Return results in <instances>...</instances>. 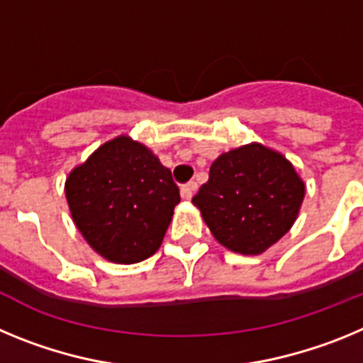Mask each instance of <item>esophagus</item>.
Wrapping results in <instances>:
<instances>
[{
	"label": "esophagus",
	"instance_id": "obj_1",
	"mask_svg": "<svg viewBox=\"0 0 363 363\" xmlns=\"http://www.w3.org/2000/svg\"><path fill=\"white\" fill-rule=\"evenodd\" d=\"M196 189H198L196 182H189V184H185L184 187H182V198H184V200H191Z\"/></svg>",
	"mask_w": 363,
	"mask_h": 363
}]
</instances>
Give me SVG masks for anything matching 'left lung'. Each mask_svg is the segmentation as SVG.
Returning <instances> with one entry per match:
<instances>
[{
	"label": "left lung",
	"mask_w": 363,
	"mask_h": 363,
	"mask_svg": "<svg viewBox=\"0 0 363 363\" xmlns=\"http://www.w3.org/2000/svg\"><path fill=\"white\" fill-rule=\"evenodd\" d=\"M306 185L293 163L262 143L218 156L192 203L229 251L262 255L293 227Z\"/></svg>",
	"instance_id": "left-lung-1"
}]
</instances>
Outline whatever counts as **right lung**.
Listing matches in <instances>:
<instances>
[{"mask_svg":"<svg viewBox=\"0 0 363 363\" xmlns=\"http://www.w3.org/2000/svg\"><path fill=\"white\" fill-rule=\"evenodd\" d=\"M65 196L86 243L108 262L129 265L160 249L179 189L152 150L123 134L74 167Z\"/></svg>","mask_w":363,"mask_h":363,"instance_id":"obj_1","label":"right lung"}]
</instances>
